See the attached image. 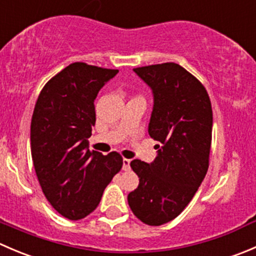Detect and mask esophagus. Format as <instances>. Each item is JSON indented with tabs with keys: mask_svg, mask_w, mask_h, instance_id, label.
Instances as JSON below:
<instances>
[{
	"mask_svg": "<svg viewBox=\"0 0 256 256\" xmlns=\"http://www.w3.org/2000/svg\"><path fill=\"white\" fill-rule=\"evenodd\" d=\"M130 162H131V160H128V158L122 160V170H124V171H128V170H130Z\"/></svg>",
	"mask_w": 256,
	"mask_h": 256,
	"instance_id": "esophagus-1",
	"label": "esophagus"
}]
</instances>
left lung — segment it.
<instances>
[{"mask_svg":"<svg viewBox=\"0 0 256 256\" xmlns=\"http://www.w3.org/2000/svg\"><path fill=\"white\" fill-rule=\"evenodd\" d=\"M134 72L154 94L148 135L160 144L151 164L131 161L140 183L128 202L142 223L162 226L182 213L207 174L213 112L202 82L178 64Z\"/></svg>","mask_w":256,"mask_h":256,"instance_id":"1","label":"left lung"}]
</instances>
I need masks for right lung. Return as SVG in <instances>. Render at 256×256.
<instances>
[{
	"instance_id": "1",
	"label": "right lung",
	"mask_w": 256,
	"mask_h": 256,
	"mask_svg": "<svg viewBox=\"0 0 256 256\" xmlns=\"http://www.w3.org/2000/svg\"><path fill=\"white\" fill-rule=\"evenodd\" d=\"M118 70L85 63L69 64L40 92L30 122L36 174L50 206L78 220L99 204L106 186L122 167L118 152L90 151L99 90Z\"/></svg>"
}]
</instances>
